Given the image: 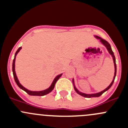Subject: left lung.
<instances>
[{"label": "left lung", "instance_id": "1", "mask_svg": "<svg viewBox=\"0 0 128 128\" xmlns=\"http://www.w3.org/2000/svg\"><path fill=\"white\" fill-rule=\"evenodd\" d=\"M94 37H95V38H96V39H98V40H100V42H101V43L103 45H104V47L106 48L107 51H108V52H109V54L111 55V56H112V58H113V63H114V77H113V80H112V82H111L110 84L109 85V86H108V87H107L105 89H104V90H102V91L99 92H98V93H95V94H86V93H83V92H82L79 91V90H78V89L77 88V87H76V85H75V82H74V78H72V83H73L74 88L75 91H76V92H77V94H78V95H81V96H84V97H86V98L98 97V96H100V95H102V94H104V92H105L106 91H107V90H108V89H109L111 87H112V85H113V82H114V78H115V77H116V59H115V57H114V53H113V51H112V47H111L110 44L109 42H108V41H105V40H104V39H102V38H100V37L98 36L94 35Z\"/></svg>", "mask_w": 128, "mask_h": 128}]
</instances>
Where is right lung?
<instances>
[{
	"mask_svg": "<svg viewBox=\"0 0 128 128\" xmlns=\"http://www.w3.org/2000/svg\"><path fill=\"white\" fill-rule=\"evenodd\" d=\"M21 49H22V47H20L18 49L17 51H16V52H15V56H14V60H13V63H12V72H13V74H14V79H15V82H16L17 86H18L20 88L22 89V90H24V92H26L28 94H29L30 95H33V96H44V95H47V94H48L49 93H50L52 90H53L54 88V86H55V84H56V82L58 81V80L61 77L62 74H59L58 75V76H56V77L54 78V79L53 81H52L51 85L50 86V87L45 89V90H41V91H32V90H28V89L26 88L25 87H24V86L20 83V82H19L17 76H16V72H15V59H16V55H17V54L19 52V51L21 50Z\"/></svg>",
	"mask_w": 128,
	"mask_h": 128,
	"instance_id": "obj_1",
	"label": "right lung"
}]
</instances>
